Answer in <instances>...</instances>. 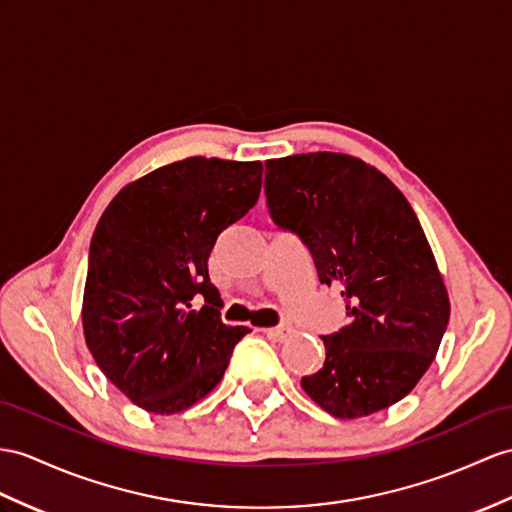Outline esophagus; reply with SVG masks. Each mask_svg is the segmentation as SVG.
I'll return each mask as SVG.
<instances>
[{
  "label": "esophagus",
  "instance_id": "esophagus-1",
  "mask_svg": "<svg viewBox=\"0 0 512 512\" xmlns=\"http://www.w3.org/2000/svg\"><path fill=\"white\" fill-rule=\"evenodd\" d=\"M293 326H278V328H267L265 334L273 341H286L293 334Z\"/></svg>",
  "mask_w": 512,
  "mask_h": 512
}]
</instances>
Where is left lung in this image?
<instances>
[{
    "label": "left lung",
    "instance_id": "obj_1",
    "mask_svg": "<svg viewBox=\"0 0 512 512\" xmlns=\"http://www.w3.org/2000/svg\"><path fill=\"white\" fill-rule=\"evenodd\" d=\"M271 219L302 236L321 284L339 286L350 323L321 336L326 363L302 389L358 419L400 402L428 371L450 297L408 199L360 158L334 152L265 162Z\"/></svg>",
    "mask_w": 512,
    "mask_h": 512
}]
</instances>
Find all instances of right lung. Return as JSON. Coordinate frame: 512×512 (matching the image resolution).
<instances>
[{
    "label": "right lung",
    "mask_w": 512,
    "mask_h": 512,
    "mask_svg": "<svg viewBox=\"0 0 512 512\" xmlns=\"http://www.w3.org/2000/svg\"><path fill=\"white\" fill-rule=\"evenodd\" d=\"M260 184L258 160L184 158L123 186L97 223L84 339L104 376L147 413L176 415L204 400L252 332L221 321L208 258L258 202Z\"/></svg>",
    "instance_id": "right-lung-1"
}]
</instances>
